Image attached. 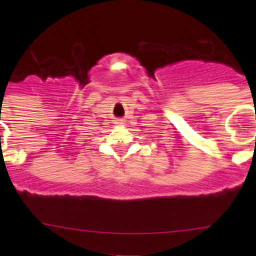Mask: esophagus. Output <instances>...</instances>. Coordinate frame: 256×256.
<instances>
[{
	"mask_svg": "<svg viewBox=\"0 0 256 256\" xmlns=\"http://www.w3.org/2000/svg\"><path fill=\"white\" fill-rule=\"evenodd\" d=\"M118 124H120V122H118Z\"/></svg>",
	"mask_w": 256,
	"mask_h": 256,
	"instance_id": "34e87169",
	"label": "esophagus"
}]
</instances>
